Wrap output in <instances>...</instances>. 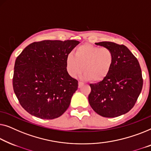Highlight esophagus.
Listing matches in <instances>:
<instances>
[{"label":"esophagus","instance_id":"obj_1","mask_svg":"<svg viewBox=\"0 0 151 151\" xmlns=\"http://www.w3.org/2000/svg\"><path fill=\"white\" fill-rule=\"evenodd\" d=\"M83 83L81 82V81H78V88H81V87L83 86Z\"/></svg>","mask_w":151,"mask_h":151}]
</instances>
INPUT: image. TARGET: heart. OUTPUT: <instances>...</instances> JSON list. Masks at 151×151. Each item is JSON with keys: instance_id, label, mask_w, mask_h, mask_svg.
<instances>
[{"instance_id": "heart-1", "label": "heart", "mask_w": 151, "mask_h": 151, "mask_svg": "<svg viewBox=\"0 0 151 151\" xmlns=\"http://www.w3.org/2000/svg\"><path fill=\"white\" fill-rule=\"evenodd\" d=\"M74 54H69L65 59L68 73L76 77L83 70L85 79L92 81L104 79L111 70L114 60V53L109 48L91 44L78 46Z\"/></svg>"}]
</instances>
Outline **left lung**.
I'll return each mask as SVG.
<instances>
[{
	"instance_id": "obj_1",
	"label": "left lung",
	"mask_w": 151,
	"mask_h": 151,
	"mask_svg": "<svg viewBox=\"0 0 151 151\" xmlns=\"http://www.w3.org/2000/svg\"><path fill=\"white\" fill-rule=\"evenodd\" d=\"M96 44L111 50L114 60L107 76L101 81L90 85L89 103L100 116L118 117L132 109L141 93V68L136 57L123 44L111 42Z\"/></svg>"
}]
</instances>
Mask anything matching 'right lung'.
<instances>
[{
	"instance_id": "add662e5",
	"label": "right lung",
	"mask_w": 151,
	"mask_h": 151,
	"mask_svg": "<svg viewBox=\"0 0 151 151\" xmlns=\"http://www.w3.org/2000/svg\"><path fill=\"white\" fill-rule=\"evenodd\" d=\"M79 43L76 40L35 42L18 55L13 88L28 113L51 120L66 111L78 88V81L68 73L65 59Z\"/></svg>"
}]
</instances>
